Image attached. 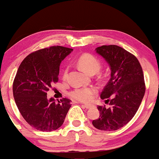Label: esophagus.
<instances>
[{
  "mask_svg": "<svg viewBox=\"0 0 159 159\" xmlns=\"http://www.w3.org/2000/svg\"><path fill=\"white\" fill-rule=\"evenodd\" d=\"M82 106H83V107H85V109H89V108L93 107L94 105H92V104H82Z\"/></svg>",
  "mask_w": 159,
  "mask_h": 159,
  "instance_id": "1",
  "label": "esophagus"
}]
</instances>
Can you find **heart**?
<instances>
[{
	"label": "heart",
	"mask_w": 159,
	"mask_h": 159,
	"mask_svg": "<svg viewBox=\"0 0 159 159\" xmlns=\"http://www.w3.org/2000/svg\"><path fill=\"white\" fill-rule=\"evenodd\" d=\"M77 64L80 68L83 69L85 72L89 74H94L98 72L101 67L100 61L95 56L85 53L79 57L77 60ZM68 74V67H65L62 72V76L64 79L67 78ZM96 93V89L93 87H82L76 88L70 93V97L73 99L81 102H88L92 98V96Z\"/></svg>",
	"instance_id": "obj_1"
}]
</instances>
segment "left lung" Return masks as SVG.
<instances>
[{
	"label": "left lung",
	"instance_id": "obj_1",
	"mask_svg": "<svg viewBox=\"0 0 159 159\" xmlns=\"http://www.w3.org/2000/svg\"><path fill=\"white\" fill-rule=\"evenodd\" d=\"M110 68V79L101 94L110 107L98 106L100 116L92 121L101 131H116L134 116L145 94L143 73L134 55L120 46H102L95 49Z\"/></svg>",
	"mask_w": 159,
	"mask_h": 159
}]
</instances>
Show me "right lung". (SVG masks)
I'll return each mask as SVG.
<instances>
[{
    "label": "right lung",
    "instance_id": "1",
    "mask_svg": "<svg viewBox=\"0 0 159 159\" xmlns=\"http://www.w3.org/2000/svg\"><path fill=\"white\" fill-rule=\"evenodd\" d=\"M73 49L56 46L31 53L22 61L12 85L15 102L23 118L35 129L52 131L60 128L70 108V100L56 102L47 92L57 83L61 61Z\"/></svg>",
    "mask_w": 159,
    "mask_h": 159
}]
</instances>
